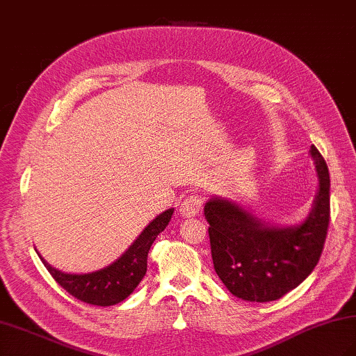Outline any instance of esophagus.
Masks as SVG:
<instances>
[{"mask_svg":"<svg viewBox=\"0 0 356 356\" xmlns=\"http://www.w3.org/2000/svg\"><path fill=\"white\" fill-rule=\"evenodd\" d=\"M200 209H202V199L199 195H190V197H186L182 202L179 211H180V216L184 218H191L197 216Z\"/></svg>","mask_w":356,"mask_h":356,"instance_id":"1","label":"esophagus"}]
</instances>
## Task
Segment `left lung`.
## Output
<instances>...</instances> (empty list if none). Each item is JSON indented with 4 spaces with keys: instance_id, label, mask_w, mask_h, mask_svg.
Instances as JSON below:
<instances>
[{
    "instance_id": "1",
    "label": "left lung",
    "mask_w": 356,
    "mask_h": 356,
    "mask_svg": "<svg viewBox=\"0 0 356 356\" xmlns=\"http://www.w3.org/2000/svg\"><path fill=\"white\" fill-rule=\"evenodd\" d=\"M309 154L318 188L311 211L298 225H274L251 207L218 195L205 203L214 269L234 297L257 303L282 298L318 263L330 217V179L315 145Z\"/></svg>"
}]
</instances>
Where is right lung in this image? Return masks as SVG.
Instances as JSON below:
<instances>
[{
    "label": "right lung",
    "mask_w": 356,
    "mask_h": 356,
    "mask_svg": "<svg viewBox=\"0 0 356 356\" xmlns=\"http://www.w3.org/2000/svg\"><path fill=\"white\" fill-rule=\"evenodd\" d=\"M174 208L163 211L153 218L130 248L108 266L88 274L63 272L45 261L40 255L50 275L64 289L84 303L95 306H113L130 297L147 272V259L156 237L168 226ZM38 252V251H36Z\"/></svg>",
    "instance_id": "1"
}]
</instances>
